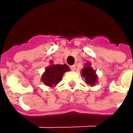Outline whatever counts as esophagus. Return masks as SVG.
Returning <instances> with one entry per match:
<instances>
[{"mask_svg":"<svg viewBox=\"0 0 133 133\" xmlns=\"http://www.w3.org/2000/svg\"><path fill=\"white\" fill-rule=\"evenodd\" d=\"M70 69H71V70H72V71H74L75 70V65H71L70 66Z\"/></svg>","mask_w":133,"mask_h":133,"instance_id":"1","label":"esophagus"}]
</instances>
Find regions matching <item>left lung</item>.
Listing matches in <instances>:
<instances>
[{"instance_id": "left-lung-1", "label": "left lung", "mask_w": 133, "mask_h": 133, "mask_svg": "<svg viewBox=\"0 0 133 133\" xmlns=\"http://www.w3.org/2000/svg\"><path fill=\"white\" fill-rule=\"evenodd\" d=\"M81 75L85 78V83L88 85L92 87L98 83V75L96 74V71L91 67V63L90 62L84 65L83 68L81 70Z\"/></svg>"}]
</instances>
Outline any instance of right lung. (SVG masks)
<instances>
[{"label":"right lung","mask_w":133,"mask_h":133,"mask_svg":"<svg viewBox=\"0 0 133 133\" xmlns=\"http://www.w3.org/2000/svg\"><path fill=\"white\" fill-rule=\"evenodd\" d=\"M50 65L46 67L45 72L42 75L41 81L47 86L53 88L57 85L59 82H61L64 73L69 71L70 68L66 64L54 65L52 61H50Z\"/></svg>","instance_id":"1"}]
</instances>
